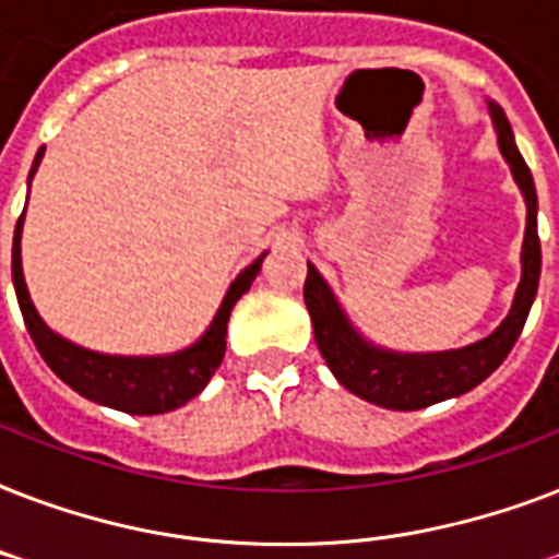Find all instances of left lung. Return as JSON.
<instances>
[{
    "label": "left lung",
    "mask_w": 559,
    "mask_h": 559,
    "mask_svg": "<svg viewBox=\"0 0 559 559\" xmlns=\"http://www.w3.org/2000/svg\"><path fill=\"white\" fill-rule=\"evenodd\" d=\"M490 109H493L499 147H502L513 179L520 182L525 202H528V226H525V243H522V281L511 313L487 340L476 342L469 348L447 350V354H417V357L412 354L400 357V354L371 348L368 342H362L350 331V324L345 322L340 305L333 301L322 275L307 263L305 305L313 319L316 345L322 350L328 368L336 373V380L368 403L412 412V408L432 406L438 400L459 397L464 391L476 389L478 382L487 380L502 366L504 357L511 354L513 342L520 340L522 328H525L528 310L537 296L539 263H543L537 235V188H534V177H531L522 153L513 144V130L508 118L499 107Z\"/></svg>",
    "instance_id": "8db88e82"
}]
</instances>
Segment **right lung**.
I'll use <instances>...</instances> for the list:
<instances>
[{"label": "right lung", "instance_id": "right-lung-1", "mask_svg": "<svg viewBox=\"0 0 559 559\" xmlns=\"http://www.w3.org/2000/svg\"><path fill=\"white\" fill-rule=\"evenodd\" d=\"M39 159H43V147H39L31 177L37 170ZM25 214V211H22ZM20 235H22V217L13 231V289H16V301H20L22 319L28 328L31 340L37 345L39 357L46 359V366L66 382L72 385L78 394L86 400H95L100 406L118 408L127 415H162V412H174V408L186 406L188 400L197 397L205 382L211 380V373L217 371V366L226 357V324L228 313L246 289L252 287L254 275L261 272V261H258L237 275L231 289L223 298L214 322L205 331L197 345H191L182 354L174 357H151V359H133V357H107V354H95V350L78 348L72 342L60 340L57 333H51L37 316L34 305H31L28 289H25V278H22V261H20Z\"/></svg>", "mask_w": 559, "mask_h": 559}]
</instances>
